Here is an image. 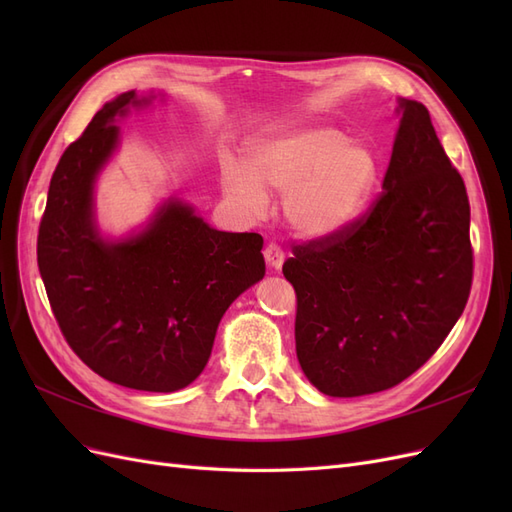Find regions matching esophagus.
Masks as SVG:
<instances>
[{"instance_id":"1","label":"esophagus","mask_w":512,"mask_h":512,"mask_svg":"<svg viewBox=\"0 0 512 512\" xmlns=\"http://www.w3.org/2000/svg\"><path fill=\"white\" fill-rule=\"evenodd\" d=\"M284 250L277 243H269L267 247H265V260L269 262V267L271 269H280L282 267V262H284Z\"/></svg>"}]
</instances>
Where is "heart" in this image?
Here are the masks:
<instances>
[{"label": "heart", "instance_id": "obj_1", "mask_svg": "<svg viewBox=\"0 0 512 512\" xmlns=\"http://www.w3.org/2000/svg\"><path fill=\"white\" fill-rule=\"evenodd\" d=\"M378 158L331 126L297 128L260 143L247 168L230 164L224 190L243 213L267 211L265 190L284 196V215L303 239H329L363 213L378 181Z\"/></svg>", "mask_w": 512, "mask_h": 512}]
</instances>
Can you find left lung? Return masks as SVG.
Returning <instances> with one entry per match:
<instances>
[{
  "mask_svg": "<svg viewBox=\"0 0 512 512\" xmlns=\"http://www.w3.org/2000/svg\"><path fill=\"white\" fill-rule=\"evenodd\" d=\"M382 192L346 230L292 245L303 374L331 397L393 389L436 352L468 303L470 200L429 111L401 100Z\"/></svg>",
  "mask_w": 512,
  "mask_h": 512,
  "instance_id": "obj_1",
  "label": "left lung"
}]
</instances>
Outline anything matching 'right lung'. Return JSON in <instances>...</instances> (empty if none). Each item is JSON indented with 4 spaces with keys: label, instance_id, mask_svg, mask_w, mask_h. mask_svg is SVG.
Returning a JSON list of instances; mask_svg holds the SVG:
<instances>
[{
    "label": "right lung",
    "instance_id": "add662e5",
    "mask_svg": "<svg viewBox=\"0 0 512 512\" xmlns=\"http://www.w3.org/2000/svg\"><path fill=\"white\" fill-rule=\"evenodd\" d=\"M108 102L59 158L38 228V269L61 335L98 376L136 391L173 393L205 369L215 331L243 290L262 280L258 232L209 228L179 200L141 235L104 243L91 185L117 145Z\"/></svg>",
    "mask_w": 512,
    "mask_h": 512
}]
</instances>
